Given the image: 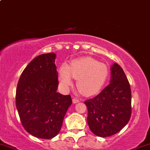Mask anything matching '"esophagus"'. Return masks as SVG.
<instances>
[{
    "mask_svg": "<svg viewBox=\"0 0 150 150\" xmlns=\"http://www.w3.org/2000/svg\"><path fill=\"white\" fill-rule=\"evenodd\" d=\"M79 102H80V100H79V99H77L76 98H73V103L74 104L77 103H79Z\"/></svg>",
    "mask_w": 150,
    "mask_h": 150,
    "instance_id": "1",
    "label": "esophagus"
}]
</instances>
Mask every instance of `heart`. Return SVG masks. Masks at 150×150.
Listing matches in <instances>:
<instances>
[{
    "label": "heart",
    "mask_w": 150,
    "mask_h": 150,
    "mask_svg": "<svg viewBox=\"0 0 150 150\" xmlns=\"http://www.w3.org/2000/svg\"><path fill=\"white\" fill-rule=\"evenodd\" d=\"M108 68L105 64L91 57L74 59L70 66L64 63L59 70V80L63 89L67 91L77 80V85L84 96L98 93L108 77Z\"/></svg>",
    "instance_id": "obj_1"
}]
</instances>
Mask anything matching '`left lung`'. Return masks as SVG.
<instances>
[{
  "mask_svg": "<svg viewBox=\"0 0 150 150\" xmlns=\"http://www.w3.org/2000/svg\"><path fill=\"white\" fill-rule=\"evenodd\" d=\"M110 84L98 96L84 102L88 110L87 123L93 134L109 137L127 125L131 115V91L122 67H110Z\"/></svg>",
  "mask_w": 150,
  "mask_h": 150,
  "instance_id": "left-lung-1",
  "label": "left lung"
}]
</instances>
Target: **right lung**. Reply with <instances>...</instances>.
<instances>
[{"mask_svg":"<svg viewBox=\"0 0 150 150\" xmlns=\"http://www.w3.org/2000/svg\"><path fill=\"white\" fill-rule=\"evenodd\" d=\"M56 54L33 59L21 73L16 91V106L25 130L32 136L51 139L59 133L71 105L70 95L57 92Z\"/></svg>","mask_w":150,"mask_h":150,"instance_id":"1","label":"right lung"}]
</instances>
